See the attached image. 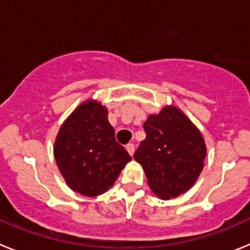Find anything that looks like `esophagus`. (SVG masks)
<instances>
[{"label":"esophagus","instance_id":"1","mask_svg":"<svg viewBox=\"0 0 250 250\" xmlns=\"http://www.w3.org/2000/svg\"><path fill=\"white\" fill-rule=\"evenodd\" d=\"M126 150H127V152H129L130 155H134V152H135V145L127 144L126 145Z\"/></svg>","mask_w":250,"mask_h":250}]
</instances>
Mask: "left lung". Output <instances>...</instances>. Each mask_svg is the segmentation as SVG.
<instances>
[{
    "label": "left lung",
    "mask_w": 250,
    "mask_h": 250,
    "mask_svg": "<svg viewBox=\"0 0 250 250\" xmlns=\"http://www.w3.org/2000/svg\"><path fill=\"white\" fill-rule=\"evenodd\" d=\"M144 130L146 138L134 159L144 167L151 190L161 199L185 193L204 167L207 147L199 130L180 110L169 106L150 115Z\"/></svg>",
    "instance_id": "8db88e82"
}]
</instances>
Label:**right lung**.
<instances>
[{"label": "right lung", "instance_id": "1", "mask_svg": "<svg viewBox=\"0 0 250 250\" xmlns=\"http://www.w3.org/2000/svg\"><path fill=\"white\" fill-rule=\"evenodd\" d=\"M54 152L68 187L86 196L105 193L131 160L115 139L107 110L96 101L81 104L70 115L60 129Z\"/></svg>", "mask_w": 250, "mask_h": 250}]
</instances>
